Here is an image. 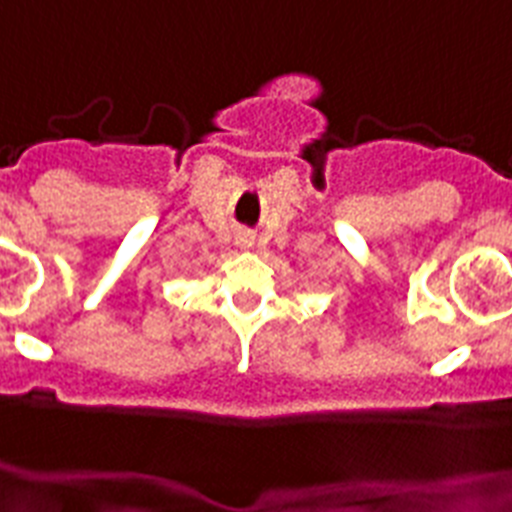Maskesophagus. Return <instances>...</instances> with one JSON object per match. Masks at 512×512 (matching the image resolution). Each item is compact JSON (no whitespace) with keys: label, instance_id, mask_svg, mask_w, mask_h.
<instances>
[{"label":"esophagus","instance_id":"esophagus-1","mask_svg":"<svg viewBox=\"0 0 512 512\" xmlns=\"http://www.w3.org/2000/svg\"><path fill=\"white\" fill-rule=\"evenodd\" d=\"M250 244H252V242H250Z\"/></svg>","mask_w":512,"mask_h":512}]
</instances>
